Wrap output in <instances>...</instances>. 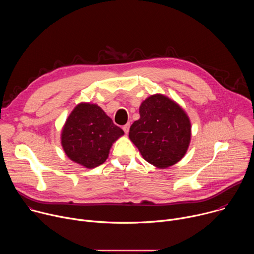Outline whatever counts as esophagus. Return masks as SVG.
Listing matches in <instances>:
<instances>
[{
    "mask_svg": "<svg viewBox=\"0 0 254 254\" xmlns=\"http://www.w3.org/2000/svg\"><path fill=\"white\" fill-rule=\"evenodd\" d=\"M129 127H130V125H129V124H127L126 126H124V127H123V129H124V131H125L126 133H128Z\"/></svg>",
    "mask_w": 254,
    "mask_h": 254,
    "instance_id": "34e87169",
    "label": "esophagus"
}]
</instances>
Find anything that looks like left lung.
Masks as SVG:
<instances>
[{"label":"left lung","mask_w":254,"mask_h":254,"mask_svg":"<svg viewBox=\"0 0 254 254\" xmlns=\"http://www.w3.org/2000/svg\"><path fill=\"white\" fill-rule=\"evenodd\" d=\"M128 136L144 160L165 169L186 154L191 124L179 104L165 95L155 94L141 102L139 120L131 125Z\"/></svg>","instance_id":"obj_1"}]
</instances>
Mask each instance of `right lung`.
I'll return each mask as SVG.
<instances>
[{
	"mask_svg": "<svg viewBox=\"0 0 254 254\" xmlns=\"http://www.w3.org/2000/svg\"><path fill=\"white\" fill-rule=\"evenodd\" d=\"M123 134L98 105L79 103L63 127L61 143L70 160L93 169L105 162L113 142Z\"/></svg>",
	"mask_w": 254,
	"mask_h": 254,
	"instance_id": "obj_1",
	"label": "right lung"
}]
</instances>
